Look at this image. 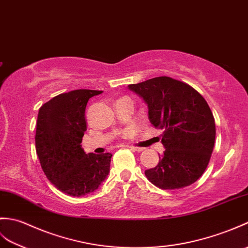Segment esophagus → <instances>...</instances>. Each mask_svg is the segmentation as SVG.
Segmentation results:
<instances>
[{
  "instance_id": "esophagus-1",
  "label": "esophagus",
  "mask_w": 248,
  "mask_h": 248,
  "mask_svg": "<svg viewBox=\"0 0 248 248\" xmlns=\"http://www.w3.org/2000/svg\"><path fill=\"white\" fill-rule=\"evenodd\" d=\"M129 148H130V150H132V151H137V152H140V151L143 150L142 148H138V147H129Z\"/></svg>"
}]
</instances>
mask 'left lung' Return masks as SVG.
Masks as SVG:
<instances>
[{"mask_svg":"<svg viewBox=\"0 0 248 248\" xmlns=\"http://www.w3.org/2000/svg\"><path fill=\"white\" fill-rule=\"evenodd\" d=\"M128 88L147 103L150 123L164 130L165 151L157 166L145 171L148 180L169 190L197 182L209 163L216 140L208 103L187 83L166 76Z\"/></svg>","mask_w":248,"mask_h":248,"instance_id":"8db88e82","label":"left lung"}]
</instances>
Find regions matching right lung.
Here are the masks:
<instances>
[{
    "instance_id": "obj_1",
    "label": "right lung",
    "mask_w": 248,
    "mask_h": 248,
    "mask_svg": "<svg viewBox=\"0 0 248 248\" xmlns=\"http://www.w3.org/2000/svg\"><path fill=\"white\" fill-rule=\"evenodd\" d=\"M102 91L75 90L54 97L40 108L36 150L46 177L63 193L83 197L105 182L111 153L86 154L81 148L86 131L85 108Z\"/></svg>"
}]
</instances>
